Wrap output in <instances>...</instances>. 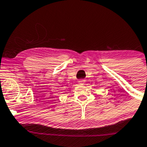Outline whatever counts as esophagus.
<instances>
[{
	"instance_id": "1",
	"label": "esophagus",
	"mask_w": 147,
	"mask_h": 147,
	"mask_svg": "<svg viewBox=\"0 0 147 147\" xmlns=\"http://www.w3.org/2000/svg\"><path fill=\"white\" fill-rule=\"evenodd\" d=\"M78 84L79 85L85 84V81L84 80H80V81H78Z\"/></svg>"
}]
</instances>
